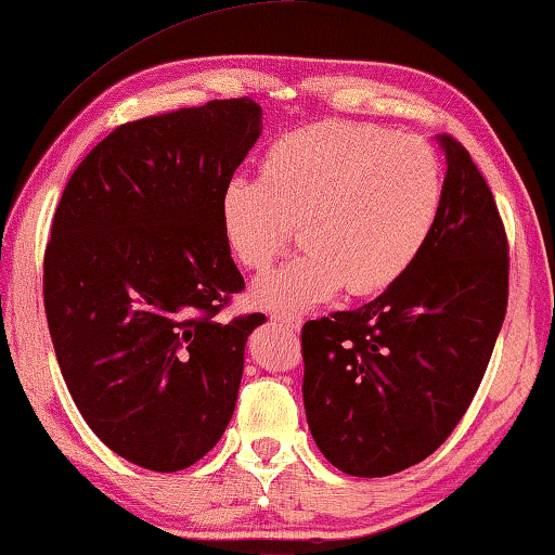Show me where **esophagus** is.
<instances>
[{
    "label": "esophagus",
    "instance_id": "1",
    "mask_svg": "<svg viewBox=\"0 0 555 555\" xmlns=\"http://www.w3.org/2000/svg\"><path fill=\"white\" fill-rule=\"evenodd\" d=\"M271 321L279 323L281 327H286V331H291V333H298L300 325H304V321H300V318L286 315V313H274V315H271Z\"/></svg>",
    "mask_w": 555,
    "mask_h": 555
}]
</instances>
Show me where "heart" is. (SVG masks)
<instances>
[{"label":"heart","mask_w":555,"mask_h":555,"mask_svg":"<svg viewBox=\"0 0 555 555\" xmlns=\"http://www.w3.org/2000/svg\"><path fill=\"white\" fill-rule=\"evenodd\" d=\"M440 203L443 168L424 139L323 121L276 139L259 178L224 183L220 222L249 271L274 264L298 228L304 255L255 284L257 304L296 313L343 286L354 296L391 286L426 247Z\"/></svg>","instance_id":"obj_1"}]
</instances>
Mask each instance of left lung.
Masks as SVG:
<instances>
[{"mask_svg":"<svg viewBox=\"0 0 555 555\" xmlns=\"http://www.w3.org/2000/svg\"><path fill=\"white\" fill-rule=\"evenodd\" d=\"M434 232L406 274L354 311L308 321L304 406L315 446L384 477L446 443L485 377L509 296V244L485 176L453 137Z\"/></svg>","mask_w":555,"mask_h":555,"instance_id":"1","label":"left lung"}]
</instances>
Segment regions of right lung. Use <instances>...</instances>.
Segmentation results:
<instances>
[{
	"instance_id": "obj_1",
	"label": "right lung",
	"mask_w": 555,
	"mask_h": 555,
	"mask_svg": "<svg viewBox=\"0 0 555 555\" xmlns=\"http://www.w3.org/2000/svg\"><path fill=\"white\" fill-rule=\"evenodd\" d=\"M261 134L255 100H212L117 127L53 215L43 304L75 406L129 463L176 473L228 428L261 313H218L244 288L220 195Z\"/></svg>"
}]
</instances>
